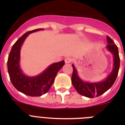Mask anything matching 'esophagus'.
Wrapping results in <instances>:
<instances>
[{
	"instance_id": "1",
	"label": "esophagus",
	"mask_w": 125,
	"mask_h": 125,
	"mask_svg": "<svg viewBox=\"0 0 125 125\" xmlns=\"http://www.w3.org/2000/svg\"><path fill=\"white\" fill-rule=\"evenodd\" d=\"M73 62V59L72 58H71V57H67L65 59V62L66 63H69L72 62Z\"/></svg>"
}]
</instances>
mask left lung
Masks as SVG:
<instances>
[{"label": "left lung", "mask_w": 125, "mask_h": 125, "mask_svg": "<svg viewBox=\"0 0 125 125\" xmlns=\"http://www.w3.org/2000/svg\"><path fill=\"white\" fill-rule=\"evenodd\" d=\"M107 42L108 43L106 46L107 49L111 53H112L114 56V68L110 74L105 80L96 83L83 82L78 77L77 71L74 65H72L73 72L71 77V81L77 92L80 95L89 98L99 97L108 91L116 80L120 66V58L119 56L118 48L116 45L114 44V41L108 36H107Z\"/></svg>", "instance_id": "8db88e82"}]
</instances>
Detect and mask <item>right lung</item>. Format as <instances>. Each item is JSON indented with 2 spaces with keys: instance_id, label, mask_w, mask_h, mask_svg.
<instances>
[{
  "instance_id": "1",
  "label": "right lung",
  "mask_w": 125,
  "mask_h": 125,
  "mask_svg": "<svg viewBox=\"0 0 125 125\" xmlns=\"http://www.w3.org/2000/svg\"><path fill=\"white\" fill-rule=\"evenodd\" d=\"M42 30L38 28L23 34L13 45L8 59V71L12 84L19 91L31 97H40L47 93L54 83L59 70L65 64L63 60L52 63L42 73L33 77L26 76L22 72L19 62L22 43L29 34Z\"/></svg>"
}]
</instances>
